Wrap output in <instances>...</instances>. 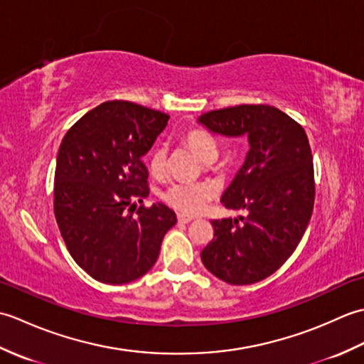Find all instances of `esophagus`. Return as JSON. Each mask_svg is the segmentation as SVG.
I'll return each instance as SVG.
<instances>
[{"label":"esophagus","mask_w":364,"mask_h":364,"mask_svg":"<svg viewBox=\"0 0 364 364\" xmlns=\"http://www.w3.org/2000/svg\"><path fill=\"white\" fill-rule=\"evenodd\" d=\"M176 219L180 223H189L191 220H194V218L192 215H188V214H183V213H178L176 214Z\"/></svg>","instance_id":"obj_1"}]
</instances>
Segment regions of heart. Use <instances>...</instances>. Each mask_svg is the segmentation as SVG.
Masks as SVG:
<instances>
[{
	"label": "heart",
	"instance_id": "b5f03b06",
	"mask_svg": "<svg viewBox=\"0 0 364 364\" xmlns=\"http://www.w3.org/2000/svg\"><path fill=\"white\" fill-rule=\"evenodd\" d=\"M183 141L194 151L196 156L210 164L219 154L218 142L205 129H189ZM168 153L164 145H156L149 154V166L154 176H162L167 172ZM215 191L210 184L175 183L164 192L166 202L184 214H200L211 202Z\"/></svg>",
	"mask_w": 364,
	"mask_h": 364
}]
</instances>
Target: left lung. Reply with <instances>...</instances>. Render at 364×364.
Wrapping results in <instances>:
<instances>
[{
    "instance_id": "8db88e82",
    "label": "left lung",
    "mask_w": 364,
    "mask_h": 364,
    "mask_svg": "<svg viewBox=\"0 0 364 364\" xmlns=\"http://www.w3.org/2000/svg\"><path fill=\"white\" fill-rule=\"evenodd\" d=\"M210 133L247 137L249 151L222 205L244 211L213 220L202 261L219 280L252 284L280 269L297 249L314 205L313 154L296 120L269 105H241L197 119ZM241 220L243 223L239 224Z\"/></svg>"
}]
</instances>
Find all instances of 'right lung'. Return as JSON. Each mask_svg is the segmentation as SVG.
I'll return each mask as SVG.
<instances>
[{"label": "right lung", "mask_w": 364, "mask_h": 364, "mask_svg": "<svg viewBox=\"0 0 364 364\" xmlns=\"http://www.w3.org/2000/svg\"><path fill=\"white\" fill-rule=\"evenodd\" d=\"M168 115L128 102H106L67 131L54 173V215L82 270L107 284H125L154 266L161 242L176 223L164 203L149 197L142 158Z\"/></svg>", "instance_id": "1"}]
</instances>
